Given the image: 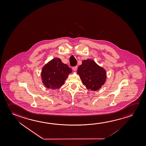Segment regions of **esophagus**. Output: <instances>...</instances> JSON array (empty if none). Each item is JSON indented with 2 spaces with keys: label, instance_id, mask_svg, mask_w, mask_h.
Instances as JSON below:
<instances>
[{
  "label": "esophagus",
  "instance_id": "obj_1",
  "mask_svg": "<svg viewBox=\"0 0 146 146\" xmlns=\"http://www.w3.org/2000/svg\"><path fill=\"white\" fill-rule=\"evenodd\" d=\"M72 69H73L74 71H76L77 70V66H74V67L72 68Z\"/></svg>",
  "mask_w": 146,
  "mask_h": 146
}]
</instances>
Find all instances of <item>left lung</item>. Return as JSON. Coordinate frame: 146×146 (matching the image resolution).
Returning <instances> with one entry per match:
<instances>
[{"label": "left lung", "instance_id": "obj_1", "mask_svg": "<svg viewBox=\"0 0 146 146\" xmlns=\"http://www.w3.org/2000/svg\"><path fill=\"white\" fill-rule=\"evenodd\" d=\"M77 74L83 85L92 91L98 90L102 88L107 78L105 70L90 59L82 61V64L78 68Z\"/></svg>", "mask_w": 146, "mask_h": 146}]
</instances>
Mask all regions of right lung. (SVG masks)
I'll list each match as a JSON object with an SVG mask.
<instances>
[{
  "label": "right lung",
  "instance_id": "obj_1",
  "mask_svg": "<svg viewBox=\"0 0 146 146\" xmlns=\"http://www.w3.org/2000/svg\"><path fill=\"white\" fill-rule=\"evenodd\" d=\"M72 72V69L62 63L60 58H54L43 66L41 76L46 88L55 90L61 88Z\"/></svg>",
  "mask_w": 146,
  "mask_h": 146
}]
</instances>
